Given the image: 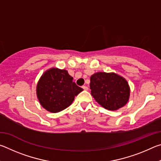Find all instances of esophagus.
<instances>
[{
    "instance_id": "34e87169",
    "label": "esophagus",
    "mask_w": 161,
    "mask_h": 161,
    "mask_svg": "<svg viewBox=\"0 0 161 161\" xmlns=\"http://www.w3.org/2000/svg\"><path fill=\"white\" fill-rule=\"evenodd\" d=\"M82 89H84V90H88V87H87L86 86H82Z\"/></svg>"
}]
</instances>
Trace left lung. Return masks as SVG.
Masks as SVG:
<instances>
[{
  "instance_id": "1",
  "label": "left lung",
  "mask_w": 161,
  "mask_h": 161,
  "mask_svg": "<svg viewBox=\"0 0 161 161\" xmlns=\"http://www.w3.org/2000/svg\"><path fill=\"white\" fill-rule=\"evenodd\" d=\"M90 89L94 99L110 111L123 107L130 96V87L127 81L114 72H97L92 75Z\"/></svg>"
}]
</instances>
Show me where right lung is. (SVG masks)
<instances>
[{
	"mask_svg": "<svg viewBox=\"0 0 161 161\" xmlns=\"http://www.w3.org/2000/svg\"><path fill=\"white\" fill-rule=\"evenodd\" d=\"M65 69L51 68L42 75L37 85V99L42 107L52 113L65 109L83 89L73 82Z\"/></svg>",
	"mask_w": 161,
	"mask_h": 161,
	"instance_id": "right-lung-1",
	"label": "right lung"
}]
</instances>
